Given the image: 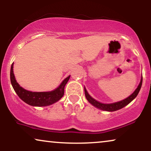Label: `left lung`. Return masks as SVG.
<instances>
[{"label": "left lung", "mask_w": 151, "mask_h": 151, "mask_svg": "<svg viewBox=\"0 0 151 151\" xmlns=\"http://www.w3.org/2000/svg\"><path fill=\"white\" fill-rule=\"evenodd\" d=\"M142 84V77L141 81H140L139 86H137V88H136L135 91H134L131 96L128 97L127 98L124 99V100L119 101V102H117L115 103H113V104H102V103L98 102V101L94 100L93 98H91V97L88 95L85 88H84V93H85L86 98L87 99V100L91 103V104L93 105L94 106H96L97 108L100 109L101 110H103V111H115L119 110V109H120L122 108H123V107H124L125 106H127V105L129 104L132 100H133L134 99L137 97L138 93H139L140 88H141Z\"/></svg>", "instance_id": "1"}]
</instances>
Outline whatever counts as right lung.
Here are the masks:
<instances>
[{"instance_id": "1", "label": "right lung", "mask_w": 151, "mask_h": 151, "mask_svg": "<svg viewBox=\"0 0 151 151\" xmlns=\"http://www.w3.org/2000/svg\"><path fill=\"white\" fill-rule=\"evenodd\" d=\"M69 78L70 76L63 80L56 89L52 91L32 92L24 89L16 82L13 71V64L11 66L10 71V80L12 85L18 97L27 104L34 106H48L58 102L63 96L65 93V86L69 80Z\"/></svg>"}]
</instances>
